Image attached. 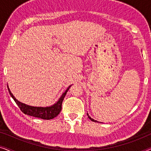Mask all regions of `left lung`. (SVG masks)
<instances>
[{
	"label": "left lung",
	"instance_id": "left-lung-1",
	"mask_svg": "<svg viewBox=\"0 0 151 151\" xmlns=\"http://www.w3.org/2000/svg\"><path fill=\"white\" fill-rule=\"evenodd\" d=\"M87 115H88V118H89V119H91V121H93V122H97L96 120H94V119H92V118H91V117H89V116H88V114H87Z\"/></svg>",
	"mask_w": 151,
	"mask_h": 151
}]
</instances>
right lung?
I'll return each mask as SVG.
<instances>
[{
    "instance_id": "add662e5",
    "label": "right lung",
    "mask_w": 151,
    "mask_h": 151,
    "mask_svg": "<svg viewBox=\"0 0 151 151\" xmlns=\"http://www.w3.org/2000/svg\"><path fill=\"white\" fill-rule=\"evenodd\" d=\"M70 87H71V86H69L67 88V89L65 91V92L62 95V96L59 99V100L55 104H53V106L49 107H35L28 106V105L22 104V103L19 102V101H18L15 98V97L13 96V94L12 93L9 87L7 86L10 96L12 97V98L14 99V100L15 101L16 104L18 105L22 113H24L26 115H30V116L38 117V118H41L43 119H51L54 118L57 115H58L60 112L61 111L62 104H63L64 98L65 97L67 92L69 89Z\"/></svg>"
}]
</instances>
